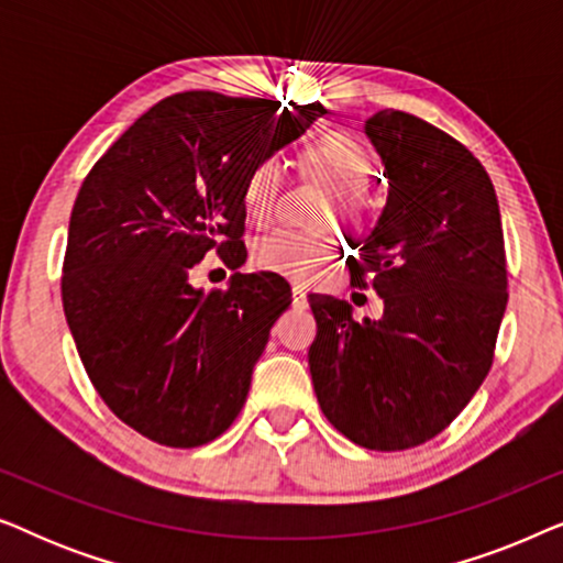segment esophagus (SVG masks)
Instances as JSON below:
<instances>
[{
    "label": "esophagus",
    "instance_id": "obj_1",
    "mask_svg": "<svg viewBox=\"0 0 563 563\" xmlns=\"http://www.w3.org/2000/svg\"><path fill=\"white\" fill-rule=\"evenodd\" d=\"M291 305L305 307L307 305V291L302 284H291Z\"/></svg>",
    "mask_w": 563,
    "mask_h": 563
}]
</instances>
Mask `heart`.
Returning <instances> with one entry per match:
<instances>
[{"label":"heart","instance_id":"b5f03b06","mask_svg":"<svg viewBox=\"0 0 563 563\" xmlns=\"http://www.w3.org/2000/svg\"><path fill=\"white\" fill-rule=\"evenodd\" d=\"M305 168L322 187L335 195V210L345 218H358L368 207V184L374 179L372 153L358 137L328 133L305 145ZM282 184V166L264 158L253 166L245 181V210L253 220H264ZM333 253V241L320 233H302L291 228H274L253 245V264L287 279L307 282L320 272Z\"/></svg>","mask_w":563,"mask_h":563}]
</instances>
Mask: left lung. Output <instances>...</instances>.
Here are the masks:
<instances>
[{"label":"left lung","instance_id":"left-lung-1","mask_svg":"<svg viewBox=\"0 0 563 563\" xmlns=\"http://www.w3.org/2000/svg\"><path fill=\"white\" fill-rule=\"evenodd\" d=\"M366 135L389 197L349 272L384 314L356 322L343 299L310 295L307 358L330 426L368 451H405L449 428L489 374L505 235L489 174L456 137L399 110L376 112Z\"/></svg>","mask_w":563,"mask_h":563}]
</instances>
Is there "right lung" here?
Listing matches in <instances>:
<instances>
[{
	"instance_id": "right-lung-1",
	"label": "right lung",
	"mask_w": 563,
	"mask_h": 563,
	"mask_svg": "<svg viewBox=\"0 0 563 563\" xmlns=\"http://www.w3.org/2000/svg\"><path fill=\"white\" fill-rule=\"evenodd\" d=\"M325 114L184 91L137 118L76 195L60 299L97 395L153 443L197 449L233 426L268 330L291 302L272 272L191 287L214 251L243 264L245 181Z\"/></svg>"
}]
</instances>
